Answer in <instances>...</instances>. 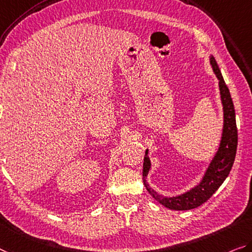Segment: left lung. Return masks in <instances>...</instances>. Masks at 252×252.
Instances as JSON below:
<instances>
[{
    "instance_id": "left-lung-1",
    "label": "left lung",
    "mask_w": 252,
    "mask_h": 252,
    "mask_svg": "<svg viewBox=\"0 0 252 252\" xmlns=\"http://www.w3.org/2000/svg\"><path fill=\"white\" fill-rule=\"evenodd\" d=\"M210 63L213 72L219 80L220 102L223 107V128L218 151L208 163L199 183L180 195L172 197L161 195L153 188H151V186L148 184V175L152 164L149 158V150L145 151L144 163H143V183L150 195L169 210L188 211L203 205L211 198L213 193L218 190L220 186L229 176L235 158L238 146V129L237 123H235L233 101H232L229 88L224 82L222 73L220 71L214 56H210Z\"/></svg>"
}]
</instances>
